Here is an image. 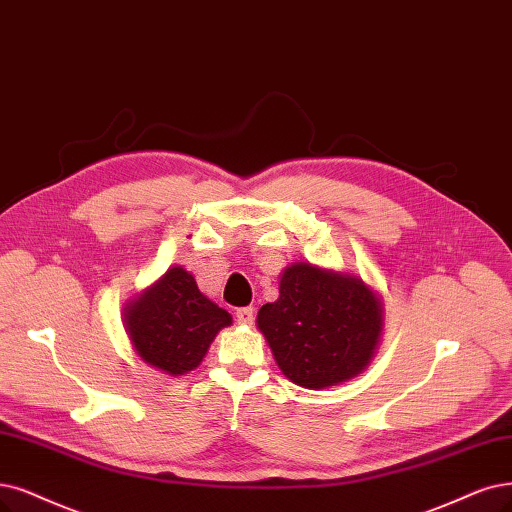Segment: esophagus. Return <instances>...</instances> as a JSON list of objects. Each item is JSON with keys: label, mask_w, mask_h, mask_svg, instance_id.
I'll list each match as a JSON object with an SVG mask.
<instances>
[{"label": "esophagus", "mask_w": 512, "mask_h": 512, "mask_svg": "<svg viewBox=\"0 0 512 512\" xmlns=\"http://www.w3.org/2000/svg\"><path fill=\"white\" fill-rule=\"evenodd\" d=\"M236 320H238V325L251 327L253 320H255V310H253V308H240V310L236 312Z\"/></svg>", "instance_id": "esophagus-1"}]
</instances>
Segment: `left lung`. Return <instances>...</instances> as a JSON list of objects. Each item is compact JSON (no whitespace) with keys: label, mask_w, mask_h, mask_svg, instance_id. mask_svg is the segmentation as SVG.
I'll return each mask as SVG.
<instances>
[{"label":"left lung","mask_w":512,"mask_h":512,"mask_svg":"<svg viewBox=\"0 0 512 512\" xmlns=\"http://www.w3.org/2000/svg\"><path fill=\"white\" fill-rule=\"evenodd\" d=\"M278 293L261 306L257 329L287 380L325 390L367 369L382 342L384 301L361 276L297 261Z\"/></svg>","instance_id":"obj_1"}]
</instances>
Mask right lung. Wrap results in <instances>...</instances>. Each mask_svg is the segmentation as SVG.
<instances>
[{
	"mask_svg": "<svg viewBox=\"0 0 512 512\" xmlns=\"http://www.w3.org/2000/svg\"><path fill=\"white\" fill-rule=\"evenodd\" d=\"M230 325L232 314L208 299L183 266L168 268L124 304L132 350L139 361L170 377L194 371L217 333Z\"/></svg>",
	"mask_w": 512,
	"mask_h": 512,
	"instance_id": "1",
	"label": "right lung"
}]
</instances>
